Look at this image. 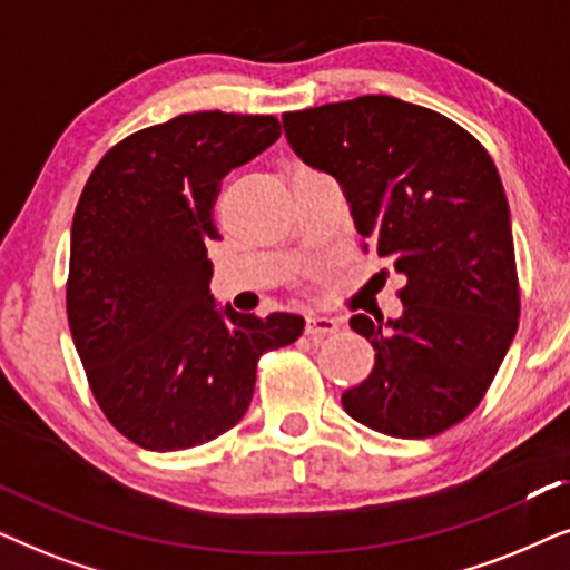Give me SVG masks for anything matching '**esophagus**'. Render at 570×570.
<instances>
[{
	"mask_svg": "<svg viewBox=\"0 0 570 570\" xmlns=\"http://www.w3.org/2000/svg\"><path fill=\"white\" fill-rule=\"evenodd\" d=\"M341 328V321L338 317H331V315H307V336L313 338H321V336H331V333H336Z\"/></svg>",
	"mask_w": 570,
	"mask_h": 570,
	"instance_id": "1",
	"label": "esophagus"
}]
</instances>
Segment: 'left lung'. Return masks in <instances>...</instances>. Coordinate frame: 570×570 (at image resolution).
Segmentation results:
<instances>
[{
  "mask_svg": "<svg viewBox=\"0 0 570 570\" xmlns=\"http://www.w3.org/2000/svg\"><path fill=\"white\" fill-rule=\"evenodd\" d=\"M294 154L331 174L364 249L406 286L399 317L354 315L373 344L346 414L393 438H430L474 412L519 328L511 210L488 150L464 127L393 96L284 114Z\"/></svg>",
  "mask_w": 570,
  "mask_h": 570,
  "instance_id": "left-lung-1",
  "label": "left lung"
}]
</instances>
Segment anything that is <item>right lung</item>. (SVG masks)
Segmentation results:
<instances>
[{
  "instance_id": "obj_1",
  "label": "right lung",
  "mask_w": 570,
  "mask_h": 570,
  "mask_svg": "<svg viewBox=\"0 0 570 570\" xmlns=\"http://www.w3.org/2000/svg\"><path fill=\"white\" fill-rule=\"evenodd\" d=\"M281 138L276 117L195 111L117 142L72 218L67 321L90 391L146 451H185L245 416L261 354L305 317H255L210 294L218 181Z\"/></svg>"
}]
</instances>
